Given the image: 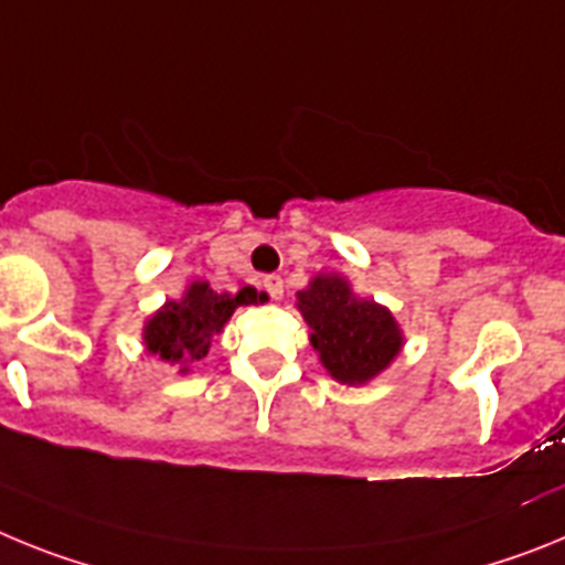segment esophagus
Segmentation results:
<instances>
[{
	"label": "esophagus",
	"mask_w": 565,
	"mask_h": 565,
	"mask_svg": "<svg viewBox=\"0 0 565 565\" xmlns=\"http://www.w3.org/2000/svg\"><path fill=\"white\" fill-rule=\"evenodd\" d=\"M264 289H267L269 298H281L284 296V278L281 276H264Z\"/></svg>",
	"instance_id": "obj_1"
}]
</instances>
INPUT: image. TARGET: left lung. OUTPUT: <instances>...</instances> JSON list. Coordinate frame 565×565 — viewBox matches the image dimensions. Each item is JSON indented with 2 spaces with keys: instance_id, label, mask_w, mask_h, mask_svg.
Listing matches in <instances>:
<instances>
[{
  "instance_id": "left-lung-1",
  "label": "left lung",
  "mask_w": 565,
  "mask_h": 565,
  "mask_svg": "<svg viewBox=\"0 0 565 565\" xmlns=\"http://www.w3.org/2000/svg\"><path fill=\"white\" fill-rule=\"evenodd\" d=\"M298 310L312 330L321 364L341 384H364L398 355V323L375 301L352 296L341 276H318L298 292Z\"/></svg>"
}]
</instances>
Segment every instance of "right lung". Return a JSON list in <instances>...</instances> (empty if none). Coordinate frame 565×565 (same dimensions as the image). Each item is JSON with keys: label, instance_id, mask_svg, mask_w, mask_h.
<instances>
[{"label": "right lung", "instance_id": "obj_1", "mask_svg": "<svg viewBox=\"0 0 565 565\" xmlns=\"http://www.w3.org/2000/svg\"><path fill=\"white\" fill-rule=\"evenodd\" d=\"M255 301H264V292H255L253 287L230 296L210 289V284L195 281L181 301H167L164 310L150 318L145 327L147 350L170 366H181V372H188V364L207 355L210 338L222 332L235 307Z\"/></svg>", "mask_w": 565, "mask_h": 565}]
</instances>
